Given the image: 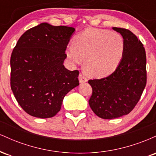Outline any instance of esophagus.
Here are the masks:
<instances>
[{"mask_svg":"<svg viewBox=\"0 0 156 156\" xmlns=\"http://www.w3.org/2000/svg\"><path fill=\"white\" fill-rule=\"evenodd\" d=\"M78 79H79V82L80 83H86V82H87V78H86L85 76H83L82 73H80L79 74V76H78Z\"/></svg>","mask_w":156,"mask_h":156,"instance_id":"1","label":"esophagus"}]
</instances>
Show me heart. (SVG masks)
I'll use <instances>...</instances> for the list:
<instances>
[{
    "mask_svg": "<svg viewBox=\"0 0 156 156\" xmlns=\"http://www.w3.org/2000/svg\"><path fill=\"white\" fill-rule=\"evenodd\" d=\"M124 48V39L117 32L88 28L75 37L74 44H68L66 54L74 64L84 60V68L91 76L103 78L117 69Z\"/></svg>",
    "mask_w": 156,
    "mask_h": 156,
    "instance_id": "b5f03b06",
    "label": "heart"
}]
</instances>
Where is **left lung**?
I'll list each match as a JSON object with an SVG mask.
<instances>
[{
  "instance_id": "left-lung-1",
  "label": "left lung",
  "mask_w": 156,
  "mask_h": 156,
  "mask_svg": "<svg viewBox=\"0 0 156 156\" xmlns=\"http://www.w3.org/2000/svg\"><path fill=\"white\" fill-rule=\"evenodd\" d=\"M124 39L120 64L110 76L89 80L92 94L89 104L102 119H112L129 114L140 99L147 83L146 53L143 44L128 29L114 27Z\"/></svg>"
}]
</instances>
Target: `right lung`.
<instances>
[{
    "mask_svg": "<svg viewBox=\"0 0 156 156\" xmlns=\"http://www.w3.org/2000/svg\"><path fill=\"white\" fill-rule=\"evenodd\" d=\"M75 31L73 27L43 23L28 29L17 41L10 59L11 89L29 115L54 117L64 96L79 85V71L68 70L63 64Z\"/></svg>",
    "mask_w": 156,
    "mask_h": 156,
    "instance_id": "add662e5",
    "label": "right lung"
}]
</instances>
